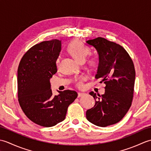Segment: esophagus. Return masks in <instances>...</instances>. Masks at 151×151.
Wrapping results in <instances>:
<instances>
[{
  "mask_svg": "<svg viewBox=\"0 0 151 151\" xmlns=\"http://www.w3.org/2000/svg\"><path fill=\"white\" fill-rule=\"evenodd\" d=\"M84 95L85 93H78V97H81Z\"/></svg>",
  "mask_w": 151,
  "mask_h": 151,
  "instance_id": "esophagus-1",
  "label": "esophagus"
}]
</instances>
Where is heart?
Instances as JSON below:
<instances>
[{"instance_id":"1","label":"heart","mask_w":151,"mask_h":151,"mask_svg":"<svg viewBox=\"0 0 151 151\" xmlns=\"http://www.w3.org/2000/svg\"><path fill=\"white\" fill-rule=\"evenodd\" d=\"M67 50H68L70 55L80 63L84 62L86 57L89 54V49L88 48L78 41H73L72 42H70L68 48H67ZM56 63L57 64L58 63V60H57ZM88 65L91 69H95L97 68L99 65V62L96 58H91L89 60ZM84 80L85 78L83 76H81V77L76 78L75 81L76 86L78 88H82L83 86V81Z\"/></svg>"}]
</instances>
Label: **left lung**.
<instances>
[{
    "label": "left lung",
    "mask_w": 151,
    "mask_h": 151,
    "mask_svg": "<svg viewBox=\"0 0 151 151\" xmlns=\"http://www.w3.org/2000/svg\"><path fill=\"white\" fill-rule=\"evenodd\" d=\"M99 55L95 75L106 84L104 94L89 93L95 100L93 107L86 111L87 119L105 127L120 121L132 104L136 73L129 54L123 47L103 37L86 41Z\"/></svg>",
    "instance_id": "1"
}]
</instances>
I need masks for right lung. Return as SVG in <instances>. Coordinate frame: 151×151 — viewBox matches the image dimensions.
Segmentation results:
<instances>
[{"instance_id":"add662e5","label":"right lung","mask_w":151,"mask_h":151,"mask_svg":"<svg viewBox=\"0 0 151 151\" xmlns=\"http://www.w3.org/2000/svg\"><path fill=\"white\" fill-rule=\"evenodd\" d=\"M61 49L58 40L35 45L22 56L17 70L20 106L30 120L45 127L65 119L68 106L78 96L71 90L52 95L50 79L57 72L56 62Z\"/></svg>"}]
</instances>
